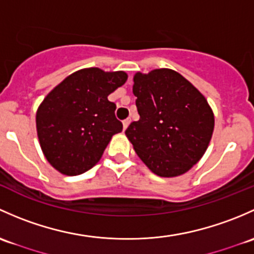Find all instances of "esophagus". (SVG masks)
<instances>
[{"label": "esophagus", "instance_id": "esophagus-1", "mask_svg": "<svg viewBox=\"0 0 254 254\" xmlns=\"http://www.w3.org/2000/svg\"><path fill=\"white\" fill-rule=\"evenodd\" d=\"M129 124H130V120L129 119H126L125 120L124 122H122V125H124V129H126V128L129 126Z\"/></svg>", "mask_w": 254, "mask_h": 254}]
</instances>
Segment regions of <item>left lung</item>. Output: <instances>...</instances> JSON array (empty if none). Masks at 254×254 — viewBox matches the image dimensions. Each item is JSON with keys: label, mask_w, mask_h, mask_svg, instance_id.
<instances>
[{"label": "left lung", "mask_w": 254, "mask_h": 254, "mask_svg": "<svg viewBox=\"0 0 254 254\" xmlns=\"http://www.w3.org/2000/svg\"><path fill=\"white\" fill-rule=\"evenodd\" d=\"M139 120L125 132L146 167L160 177L184 175L204 155L214 130L205 96L170 68L133 77Z\"/></svg>", "instance_id": "obj_1"}]
</instances>
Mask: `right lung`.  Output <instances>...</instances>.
Returning a JSON list of instances; mask_svg holds the SVG:
<instances>
[{
  "label": "right lung",
  "mask_w": 254,
  "mask_h": 254,
  "mask_svg": "<svg viewBox=\"0 0 254 254\" xmlns=\"http://www.w3.org/2000/svg\"><path fill=\"white\" fill-rule=\"evenodd\" d=\"M124 70L83 68L64 78L36 111V132L50 165L75 176L95 166L112 135L122 130L108 96L126 83Z\"/></svg>",
  "instance_id": "1"
}]
</instances>
